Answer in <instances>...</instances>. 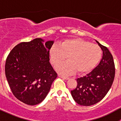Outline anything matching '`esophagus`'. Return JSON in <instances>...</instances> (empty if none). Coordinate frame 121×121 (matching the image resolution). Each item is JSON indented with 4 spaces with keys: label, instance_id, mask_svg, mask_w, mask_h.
Listing matches in <instances>:
<instances>
[{
    "label": "esophagus",
    "instance_id": "obj_1",
    "mask_svg": "<svg viewBox=\"0 0 121 121\" xmlns=\"http://www.w3.org/2000/svg\"><path fill=\"white\" fill-rule=\"evenodd\" d=\"M58 77L60 78H62L64 79V80H68L69 79V77L66 76H64V75H58Z\"/></svg>",
    "mask_w": 121,
    "mask_h": 121
}]
</instances>
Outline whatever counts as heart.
Masks as SVG:
<instances>
[{
	"mask_svg": "<svg viewBox=\"0 0 121 121\" xmlns=\"http://www.w3.org/2000/svg\"><path fill=\"white\" fill-rule=\"evenodd\" d=\"M102 50L98 45L81 39L67 40L54 44L49 52L50 61L57 65L66 58L68 60L59 64L56 70L63 74L84 73L92 70L101 60Z\"/></svg>",
	"mask_w": 121,
	"mask_h": 121,
	"instance_id": "b5f03b06",
	"label": "heart"
}]
</instances>
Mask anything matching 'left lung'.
Here are the masks:
<instances>
[{
    "label": "left lung",
    "instance_id": "1",
    "mask_svg": "<svg viewBox=\"0 0 121 121\" xmlns=\"http://www.w3.org/2000/svg\"><path fill=\"white\" fill-rule=\"evenodd\" d=\"M102 50V57L93 70L77 79V86L71 94L80 105L90 106L104 98L112 85L115 77L113 57L107 47L95 40Z\"/></svg>",
    "mask_w": 121,
    "mask_h": 121
}]
</instances>
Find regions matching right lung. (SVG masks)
I'll return each instance as SVG.
<instances>
[{
    "label": "right lung",
    "instance_id": "obj_1",
    "mask_svg": "<svg viewBox=\"0 0 121 121\" xmlns=\"http://www.w3.org/2000/svg\"><path fill=\"white\" fill-rule=\"evenodd\" d=\"M54 41L37 38L16 46L7 57L5 74L13 95L26 104L35 105L48 94L57 74L50 63Z\"/></svg>",
    "mask_w": 121,
    "mask_h": 121
}]
</instances>
